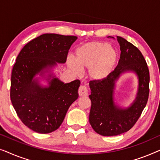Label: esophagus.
Returning a JSON list of instances; mask_svg holds the SVG:
<instances>
[{
    "label": "esophagus",
    "mask_w": 160,
    "mask_h": 160,
    "mask_svg": "<svg viewBox=\"0 0 160 160\" xmlns=\"http://www.w3.org/2000/svg\"><path fill=\"white\" fill-rule=\"evenodd\" d=\"M78 92L79 96H86L88 95V89L84 85H81L79 88H78Z\"/></svg>",
    "instance_id": "1"
}]
</instances>
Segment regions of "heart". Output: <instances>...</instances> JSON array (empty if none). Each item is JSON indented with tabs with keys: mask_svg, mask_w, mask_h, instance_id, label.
Masks as SVG:
<instances>
[{
	"mask_svg": "<svg viewBox=\"0 0 160 160\" xmlns=\"http://www.w3.org/2000/svg\"><path fill=\"white\" fill-rule=\"evenodd\" d=\"M118 60V53L114 48L106 42L92 41L84 43L76 49V60L70 57L67 64L75 73L82 69H89L92 79H105L113 71Z\"/></svg>",
	"mask_w": 160,
	"mask_h": 160,
	"instance_id": "obj_1",
	"label": "heart"
}]
</instances>
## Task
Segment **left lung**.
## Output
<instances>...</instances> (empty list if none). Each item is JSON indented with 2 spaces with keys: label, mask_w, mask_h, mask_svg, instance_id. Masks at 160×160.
<instances>
[{
  "label": "left lung",
  "mask_w": 160,
  "mask_h": 160,
  "mask_svg": "<svg viewBox=\"0 0 160 160\" xmlns=\"http://www.w3.org/2000/svg\"><path fill=\"white\" fill-rule=\"evenodd\" d=\"M117 38L121 50L117 66L105 79L92 80L89 84L91 89L89 98L92 102L89 123L96 132L103 136H114L130 130L141 117L149 95V71L143 54L126 39ZM126 71L137 73L139 90L132 105L122 109L115 105L113 90L115 81Z\"/></svg>",
  "instance_id": "left-lung-1"
}]
</instances>
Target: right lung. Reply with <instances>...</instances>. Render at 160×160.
<instances>
[{
	"instance_id": "1",
	"label": "right lung",
	"mask_w": 160,
	"mask_h": 160,
	"mask_svg": "<svg viewBox=\"0 0 160 160\" xmlns=\"http://www.w3.org/2000/svg\"><path fill=\"white\" fill-rule=\"evenodd\" d=\"M77 37L46 33L32 39L19 52L11 78L10 98L22 123L38 133H49L60 128L71 105L78 97L80 81L64 84L48 74L49 86L37 78L58 63H65Z\"/></svg>"
}]
</instances>
